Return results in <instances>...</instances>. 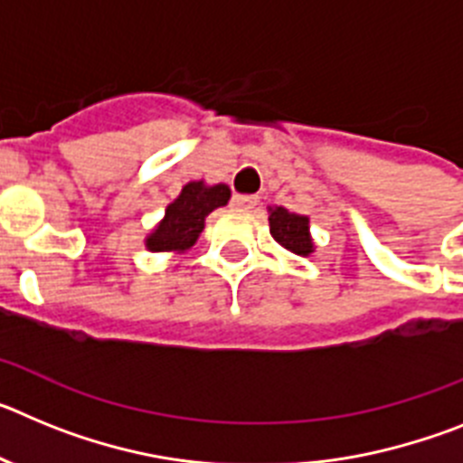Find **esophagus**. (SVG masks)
Listing matches in <instances>:
<instances>
[{"instance_id": "34e87169", "label": "esophagus", "mask_w": 463, "mask_h": 463, "mask_svg": "<svg viewBox=\"0 0 463 463\" xmlns=\"http://www.w3.org/2000/svg\"><path fill=\"white\" fill-rule=\"evenodd\" d=\"M232 206H234L236 211H252V208L257 206V196L234 194L232 196Z\"/></svg>"}]
</instances>
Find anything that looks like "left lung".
Here are the masks:
<instances>
[{
  "label": "left lung",
  "mask_w": 463,
  "mask_h": 463,
  "mask_svg": "<svg viewBox=\"0 0 463 463\" xmlns=\"http://www.w3.org/2000/svg\"><path fill=\"white\" fill-rule=\"evenodd\" d=\"M269 229H271L273 239L285 250L301 257H308L313 252V239H310V227L306 215L289 213L288 208L282 206L269 208Z\"/></svg>",
  "instance_id": "1"
}]
</instances>
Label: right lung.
Listing matches in <instances>:
<instances>
[{"instance_id": "1", "label": "right lung", "mask_w": 463, "mask_h": 463, "mask_svg": "<svg viewBox=\"0 0 463 463\" xmlns=\"http://www.w3.org/2000/svg\"><path fill=\"white\" fill-rule=\"evenodd\" d=\"M227 185H206L203 181L187 183L178 199L166 206L165 220L153 229V234L146 239V248L153 252H185L196 243L203 232L206 215L215 208L227 206Z\"/></svg>"}]
</instances>
